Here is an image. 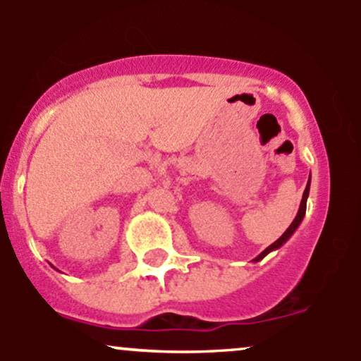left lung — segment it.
Returning <instances> with one entry per match:
<instances>
[{"label":"left lung","mask_w":361,"mask_h":361,"mask_svg":"<svg viewBox=\"0 0 361 361\" xmlns=\"http://www.w3.org/2000/svg\"><path fill=\"white\" fill-rule=\"evenodd\" d=\"M309 190H310V176H309L307 186H305V190H304V195H302V202H300V207H299V212H297V215H295V219H293V222H292V224H290V227H288V229H287V231H285V233H283V234H281V235H280V238H279V239H276V241H275V243H273V244H270V246H268V247H267V250H264L263 252H261V255H258V256H256V258H255V259H252V261H255V263H256V261H261V259H263V258H264V256H267V255H270V252H271V251H276V250H279V247H281V246H283V244H285V243H287L290 238H292V234H293V233H295V231H297V227H299V226H300V222H302V221H304V217H305V209H307V198H309Z\"/></svg>","instance_id":"obj_1"}]
</instances>
